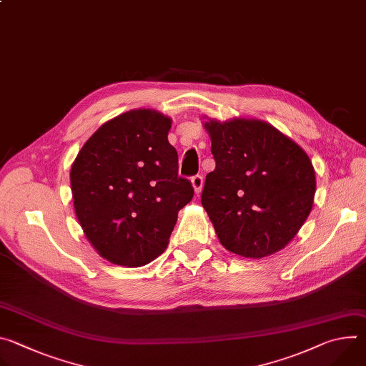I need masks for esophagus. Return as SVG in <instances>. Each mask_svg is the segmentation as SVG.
Here are the masks:
<instances>
[{"label":"esophagus","mask_w":366,"mask_h":366,"mask_svg":"<svg viewBox=\"0 0 366 366\" xmlns=\"http://www.w3.org/2000/svg\"><path fill=\"white\" fill-rule=\"evenodd\" d=\"M191 182H192V187H194L195 192H197V194H199V192H201V189H202L204 178H202L201 175H194V177L191 178Z\"/></svg>","instance_id":"34e87169"}]
</instances>
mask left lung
<instances>
[{
  "label": "left lung",
  "mask_w": 366,
  "mask_h": 366,
  "mask_svg": "<svg viewBox=\"0 0 366 366\" xmlns=\"http://www.w3.org/2000/svg\"><path fill=\"white\" fill-rule=\"evenodd\" d=\"M216 169L207 174L201 204L222 244L244 257L282 249L307 220L316 175L307 153L259 120L210 122Z\"/></svg>",
  "instance_id": "obj_1"
}]
</instances>
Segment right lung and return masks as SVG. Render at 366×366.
Listing matches in <instances>:
<instances>
[{"label": "right lung", "mask_w": 366, "mask_h": 366, "mask_svg": "<svg viewBox=\"0 0 366 366\" xmlns=\"http://www.w3.org/2000/svg\"><path fill=\"white\" fill-rule=\"evenodd\" d=\"M171 119L132 110L102 124L71 169L76 217L110 262L142 267L167 249L178 212L194 197L168 142Z\"/></svg>", "instance_id": "obj_1"}]
</instances>
